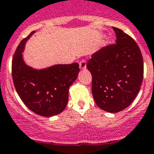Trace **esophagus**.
Instances as JSON below:
<instances>
[{"label": "esophagus", "mask_w": 154, "mask_h": 154, "mask_svg": "<svg viewBox=\"0 0 154 154\" xmlns=\"http://www.w3.org/2000/svg\"><path fill=\"white\" fill-rule=\"evenodd\" d=\"M79 67H80L81 69H86V61H85V60H82L79 62Z\"/></svg>", "instance_id": "obj_1"}]
</instances>
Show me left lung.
<instances>
[{"label": "left lung", "mask_w": 154, "mask_h": 154, "mask_svg": "<svg viewBox=\"0 0 154 154\" xmlns=\"http://www.w3.org/2000/svg\"><path fill=\"white\" fill-rule=\"evenodd\" d=\"M116 43L92 54L87 68L92 75V94L103 110L116 113L127 108L141 88L144 63L140 48L122 30L112 27Z\"/></svg>", "instance_id": "1"}]
</instances>
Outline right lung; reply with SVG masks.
Segmentation results:
<instances>
[{
    "label": "right lung",
    "mask_w": 154,
    "mask_h": 154,
    "mask_svg": "<svg viewBox=\"0 0 154 154\" xmlns=\"http://www.w3.org/2000/svg\"><path fill=\"white\" fill-rule=\"evenodd\" d=\"M21 41L12 61V76L19 97L30 110L36 115L51 117L66 108L69 88L79 72L78 63L57 64L43 69H33L24 62L26 41L34 33Z\"/></svg>",
    "instance_id": "add662e5"
}]
</instances>
